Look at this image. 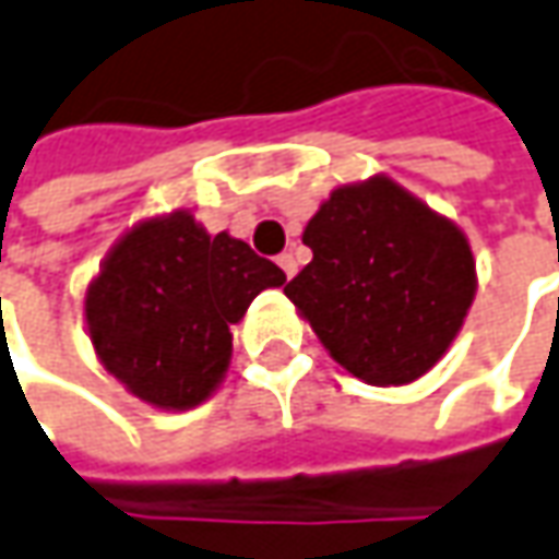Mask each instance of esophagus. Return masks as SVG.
<instances>
[{"label":"esophagus","mask_w":559,"mask_h":559,"mask_svg":"<svg viewBox=\"0 0 559 559\" xmlns=\"http://www.w3.org/2000/svg\"><path fill=\"white\" fill-rule=\"evenodd\" d=\"M278 265H281V272H284L287 278H294V275H297V259H294V253H281Z\"/></svg>","instance_id":"obj_1"}]
</instances>
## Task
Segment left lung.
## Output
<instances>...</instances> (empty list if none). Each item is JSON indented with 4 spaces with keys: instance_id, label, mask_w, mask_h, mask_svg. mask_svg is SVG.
<instances>
[{
    "instance_id": "8db88e82",
    "label": "left lung",
    "mask_w": 559,
    "mask_h": 559,
    "mask_svg": "<svg viewBox=\"0 0 559 559\" xmlns=\"http://www.w3.org/2000/svg\"><path fill=\"white\" fill-rule=\"evenodd\" d=\"M312 262L284 287L325 350L369 384H409L453 344L475 297L466 234L378 175L309 218Z\"/></svg>"
}]
</instances>
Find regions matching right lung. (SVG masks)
<instances>
[{
  "label": "right lung",
  "instance_id": "1",
  "mask_svg": "<svg viewBox=\"0 0 559 559\" xmlns=\"http://www.w3.org/2000/svg\"><path fill=\"white\" fill-rule=\"evenodd\" d=\"M284 272L190 212L140 222L86 287L84 316L99 362L158 409L200 406L231 359V325Z\"/></svg>",
  "mask_w": 559,
  "mask_h": 559
}]
</instances>
